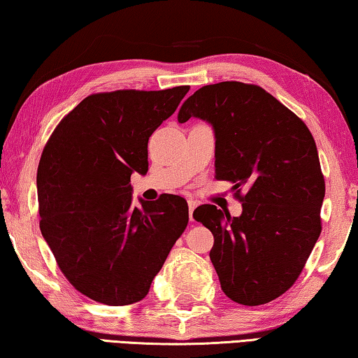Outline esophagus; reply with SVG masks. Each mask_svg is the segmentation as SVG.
Wrapping results in <instances>:
<instances>
[{"label": "esophagus", "mask_w": 358, "mask_h": 358, "mask_svg": "<svg viewBox=\"0 0 358 358\" xmlns=\"http://www.w3.org/2000/svg\"><path fill=\"white\" fill-rule=\"evenodd\" d=\"M196 201L195 200H189V219L190 222H193V209L196 208Z\"/></svg>", "instance_id": "obj_1"}]
</instances>
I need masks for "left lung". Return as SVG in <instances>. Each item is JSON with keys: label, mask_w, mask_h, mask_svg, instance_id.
Segmentation results:
<instances>
[{"label": "left lung", "mask_w": 358, "mask_h": 358, "mask_svg": "<svg viewBox=\"0 0 358 358\" xmlns=\"http://www.w3.org/2000/svg\"><path fill=\"white\" fill-rule=\"evenodd\" d=\"M190 117L213 127L215 178L246 193L238 217L214 204L193 210L214 234L222 290L245 306L273 301L300 276L322 230L325 182L313 134L262 87L234 80L187 98L179 124Z\"/></svg>", "instance_id": "obj_1"}]
</instances>
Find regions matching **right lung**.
Segmentation results:
<instances>
[{
    "mask_svg": "<svg viewBox=\"0 0 358 358\" xmlns=\"http://www.w3.org/2000/svg\"><path fill=\"white\" fill-rule=\"evenodd\" d=\"M189 85L90 95L58 124L41 155V233L76 290L98 303L141 301L189 224L178 195L133 206L131 174L149 169L150 134Z\"/></svg>",
    "mask_w": 358,
    "mask_h": 358,
    "instance_id": "right-lung-1",
    "label": "right lung"
}]
</instances>
